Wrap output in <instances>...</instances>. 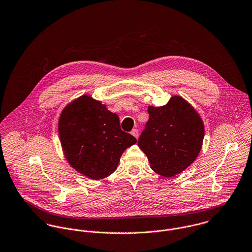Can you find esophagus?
Masks as SVG:
<instances>
[{
	"label": "esophagus",
	"mask_w": 252,
	"mask_h": 252,
	"mask_svg": "<svg viewBox=\"0 0 252 252\" xmlns=\"http://www.w3.org/2000/svg\"><path fill=\"white\" fill-rule=\"evenodd\" d=\"M131 134H132L134 137H136V138H137V137H138V130H137V129H134V130H132Z\"/></svg>",
	"instance_id": "34e87169"
}]
</instances>
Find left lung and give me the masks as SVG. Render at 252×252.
<instances>
[{"label":"left lung","instance_id":"1","mask_svg":"<svg viewBox=\"0 0 252 252\" xmlns=\"http://www.w3.org/2000/svg\"><path fill=\"white\" fill-rule=\"evenodd\" d=\"M147 112L149 119L138 138V147L158 174L172 177L181 173L202 147L204 124L200 115L177 95L164 106H149Z\"/></svg>","mask_w":252,"mask_h":252}]
</instances>
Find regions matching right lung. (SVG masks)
I'll list each match as a JSON object with an SVG mask.
<instances>
[{
	"mask_svg": "<svg viewBox=\"0 0 252 252\" xmlns=\"http://www.w3.org/2000/svg\"><path fill=\"white\" fill-rule=\"evenodd\" d=\"M59 135L69 164L93 180L111 175L123 152L137 142L121 130L116 114L89 95L80 96L63 109Z\"/></svg>",
	"mask_w": 252,
	"mask_h": 252,
	"instance_id": "add662e5",
	"label": "right lung"
}]
</instances>
